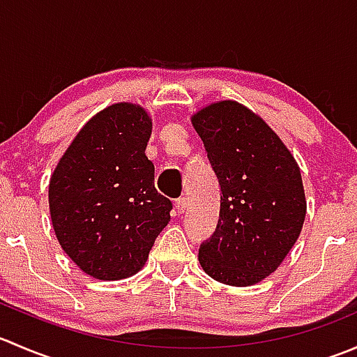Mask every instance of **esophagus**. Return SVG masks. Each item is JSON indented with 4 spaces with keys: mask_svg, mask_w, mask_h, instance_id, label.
Wrapping results in <instances>:
<instances>
[{
    "mask_svg": "<svg viewBox=\"0 0 357 357\" xmlns=\"http://www.w3.org/2000/svg\"><path fill=\"white\" fill-rule=\"evenodd\" d=\"M174 207H176V212H178V214H183V212L186 211V207H188V202H186V199H178L176 200Z\"/></svg>",
    "mask_w": 357,
    "mask_h": 357,
    "instance_id": "obj_1",
    "label": "esophagus"
}]
</instances>
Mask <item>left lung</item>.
<instances>
[{
	"label": "left lung",
	"mask_w": 357,
	"mask_h": 357,
	"mask_svg": "<svg viewBox=\"0 0 357 357\" xmlns=\"http://www.w3.org/2000/svg\"><path fill=\"white\" fill-rule=\"evenodd\" d=\"M192 124L222 193L214 236L199 248L200 266L225 285H255L278 269L302 231L301 169L264 119L242 103H211Z\"/></svg>",
	"instance_id": "left-lung-1"
}]
</instances>
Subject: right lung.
Here are the masks:
<instances>
[{"mask_svg": "<svg viewBox=\"0 0 357 357\" xmlns=\"http://www.w3.org/2000/svg\"><path fill=\"white\" fill-rule=\"evenodd\" d=\"M152 117L121 102L93 115L60 157L48 186L52 225L63 252L86 275L115 282L145 266L171 221L145 155Z\"/></svg>", "mask_w": 357, "mask_h": 357, "instance_id": "obj_1", "label": "right lung"}]
</instances>
